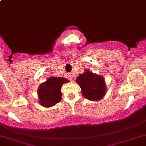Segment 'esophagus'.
<instances>
[{
	"mask_svg": "<svg viewBox=\"0 0 146 146\" xmlns=\"http://www.w3.org/2000/svg\"><path fill=\"white\" fill-rule=\"evenodd\" d=\"M70 79H72V77H70Z\"/></svg>",
	"mask_w": 146,
	"mask_h": 146,
	"instance_id": "1",
	"label": "esophagus"
}]
</instances>
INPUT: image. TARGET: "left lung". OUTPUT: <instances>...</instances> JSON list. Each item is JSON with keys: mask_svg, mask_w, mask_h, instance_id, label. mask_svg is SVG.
Here are the masks:
<instances>
[{"mask_svg": "<svg viewBox=\"0 0 146 146\" xmlns=\"http://www.w3.org/2000/svg\"><path fill=\"white\" fill-rule=\"evenodd\" d=\"M76 82L80 85L82 95L86 99L97 101L105 95L106 85L102 76L87 70L78 76Z\"/></svg>", "mask_w": 146, "mask_h": 146, "instance_id": "obj_1", "label": "left lung"}]
</instances>
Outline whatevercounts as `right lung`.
Segmentation results:
<instances>
[{"label": "right lung", "instance_id": "obj_1", "mask_svg": "<svg viewBox=\"0 0 146 146\" xmlns=\"http://www.w3.org/2000/svg\"><path fill=\"white\" fill-rule=\"evenodd\" d=\"M67 82L68 80L64 78L51 77L41 84L37 90L41 105L49 107L59 102L61 99V86Z\"/></svg>", "mask_w": 146, "mask_h": 146}]
</instances>
